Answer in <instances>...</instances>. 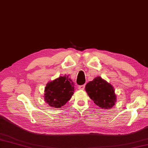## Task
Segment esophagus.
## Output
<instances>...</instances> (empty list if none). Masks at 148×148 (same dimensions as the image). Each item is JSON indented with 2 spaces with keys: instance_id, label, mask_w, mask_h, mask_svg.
Returning <instances> with one entry per match:
<instances>
[{
  "instance_id": "34e87169",
  "label": "esophagus",
  "mask_w": 148,
  "mask_h": 148,
  "mask_svg": "<svg viewBox=\"0 0 148 148\" xmlns=\"http://www.w3.org/2000/svg\"><path fill=\"white\" fill-rule=\"evenodd\" d=\"M84 87H85V84H83V85H81L78 86V89L80 90H83L84 89Z\"/></svg>"
}]
</instances>
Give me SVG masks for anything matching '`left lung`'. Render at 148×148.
Instances as JSON below:
<instances>
[{"label":"left lung","mask_w":148,"mask_h":148,"mask_svg":"<svg viewBox=\"0 0 148 148\" xmlns=\"http://www.w3.org/2000/svg\"><path fill=\"white\" fill-rule=\"evenodd\" d=\"M85 90L90 98L100 108L109 109L115 105L116 96L114 88L101 77H97L88 83Z\"/></svg>","instance_id":"8db88e82"}]
</instances>
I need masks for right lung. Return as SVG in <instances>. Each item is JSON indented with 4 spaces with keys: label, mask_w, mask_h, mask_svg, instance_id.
<instances>
[{
    "label": "right lung",
    "mask_w": 148,
    "mask_h": 148,
    "mask_svg": "<svg viewBox=\"0 0 148 148\" xmlns=\"http://www.w3.org/2000/svg\"><path fill=\"white\" fill-rule=\"evenodd\" d=\"M74 86L69 76H60L46 84L44 96L45 102L53 108H61L71 99L74 93Z\"/></svg>",
    "instance_id": "obj_1"
}]
</instances>
